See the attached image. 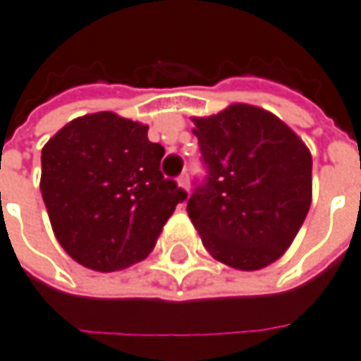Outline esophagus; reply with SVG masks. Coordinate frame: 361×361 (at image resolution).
<instances>
[{"label":"esophagus","mask_w":361,"mask_h":361,"mask_svg":"<svg viewBox=\"0 0 361 361\" xmlns=\"http://www.w3.org/2000/svg\"><path fill=\"white\" fill-rule=\"evenodd\" d=\"M178 187H183L185 190H188V187H190V180H188L187 173H183L180 176H178Z\"/></svg>","instance_id":"obj_1"}]
</instances>
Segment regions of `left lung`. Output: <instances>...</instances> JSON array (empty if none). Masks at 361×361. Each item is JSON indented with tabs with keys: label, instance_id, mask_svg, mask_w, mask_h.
<instances>
[{
	"label": "left lung",
	"instance_id": "1",
	"mask_svg": "<svg viewBox=\"0 0 361 361\" xmlns=\"http://www.w3.org/2000/svg\"><path fill=\"white\" fill-rule=\"evenodd\" d=\"M207 174L187 213L216 261L255 271L277 261L312 204V154L295 132L263 108L233 104L195 118Z\"/></svg>",
	"mask_w": 361,
	"mask_h": 361
}]
</instances>
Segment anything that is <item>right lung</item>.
Segmentation results:
<instances>
[{
	"mask_svg": "<svg viewBox=\"0 0 361 361\" xmlns=\"http://www.w3.org/2000/svg\"><path fill=\"white\" fill-rule=\"evenodd\" d=\"M148 128L98 112L72 120L42 150V197L66 253L94 271L142 261L187 190L160 173Z\"/></svg>",
	"mask_w": 361,
	"mask_h": 361,
	"instance_id": "obj_1",
	"label": "right lung"
}]
</instances>
